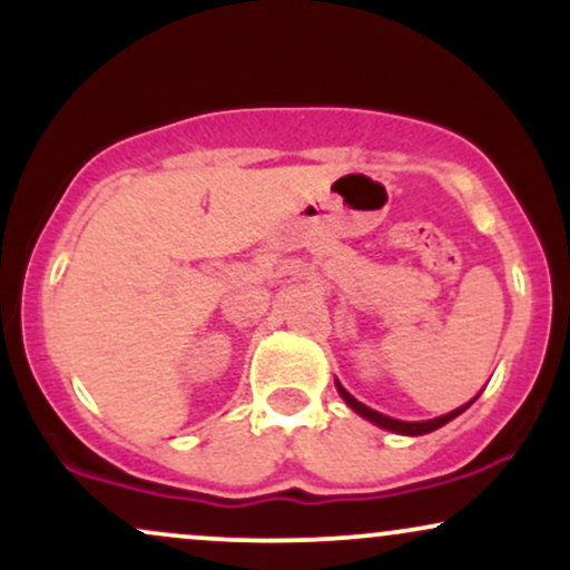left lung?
Returning a JSON list of instances; mask_svg holds the SVG:
<instances>
[{"label":"left lung","instance_id":"1","mask_svg":"<svg viewBox=\"0 0 570 570\" xmlns=\"http://www.w3.org/2000/svg\"><path fill=\"white\" fill-rule=\"evenodd\" d=\"M337 391H340V396L345 399V404H348L351 410H356L358 415H364L367 417V421H372V423H377V426L381 429H389V431H396V434H410V436H421V434H429V431H434V429H440V426H444V423H450L453 421L455 415H461L463 410L469 407V404L474 402H469V404H463V407H458V410H453V412H448V415H442V417H434V421H421V423H407V421H396V417H389V415H383V412H375V410H370L367 404H362L358 402V399H353L348 391L343 389V385L337 383Z\"/></svg>","mask_w":570,"mask_h":570}]
</instances>
